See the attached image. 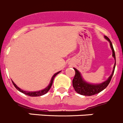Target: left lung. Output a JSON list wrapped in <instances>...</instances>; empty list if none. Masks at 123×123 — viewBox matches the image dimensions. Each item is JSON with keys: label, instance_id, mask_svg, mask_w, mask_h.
Instances as JSON below:
<instances>
[{"label": "left lung", "instance_id": "obj_1", "mask_svg": "<svg viewBox=\"0 0 123 123\" xmlns=\"http://www.w3.org/2000/svg\"><path fill=\"white\" fill-rule=\"evenodd\" d=\"M105 38L110 42V47L113 52L112 55L114 57V58H115V61H116L115 50H114L112 43H111V41L108 37L105 36ZM115 65H116V62H115V65H114L112 73L110 75V76L108 78V79L106 81L103 82L102 83L98 84H89L87 82L82 78V76H81L80 72L78 71V69L74 68V69L75 70V76L74 77L73 79V87L75 91L77 93H78V94H81V95H86V96H91V95L98 94L101 91L105 89V88L108 86V85L109 84L111 79V78L113 76V74L114 73Z\"/></svg>", "mask_w": 123, "mask_h": 123}]
</instances>
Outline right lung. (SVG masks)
<instances>
[{
  "label": "right lung",
  "instance_id": "1",
  "mask_svg": "<svg viewBox=\"0 0 123 123\" xmlns=\"http://www.w3.org/2000/svg\"><path fill=\"white\" fill-rule=\"evenodd\" d=\"M60 72V71H58V72L56 73L55 74H54V75L52 76V79H51V81H50V82L49 85L46 88H45L44 89H42V91H35V92H29V91H23V90L21 89L20 88L18 87V86H17L16 84H15V83H14L13 82V84L14 85V86L15 87V88L17 89L18 91H19V92H22V93H23V94H26V95H29V96H31V97H38V96H41V95H44V94H45L47 93V92H48L50 90V89L51 86H52V83H53V81H54V78H55V77L56 76V75L58 74Z\"/></svg>",
  "mask_w": 123,
  "mask_h": 123
}]
</instances>
